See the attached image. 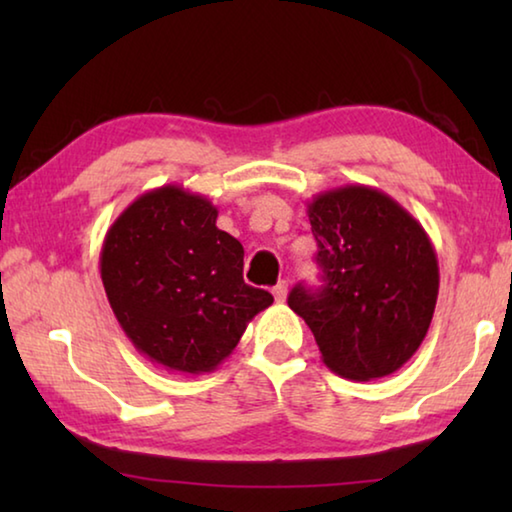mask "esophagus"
<instances>
[{
    "instance_id": "1",
    "label": "esophagus",
    "mask_w": 512,
    "mask_h": 512,
    "mask_svg": "<svg viewBox=\"0 0 512 512\" xmlns=\"http://www.w3.org/2000/svg\"><path fill=\"white\" fill-rule=\"evenodd\" d=\"M287 293H289V284H287V280H280L273 287V296H275V300L277 302H284L287 300Z\"/></svg>"
}]
</instances>
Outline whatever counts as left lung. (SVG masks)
Listing matches in <instances>:
<instances>
[{"instance_id": "1", "label": "left lung", "mask_w": 512, "mask_h": 512, "mask_svg": "<svg viewBox=\"0 0 512 512\" xmlns=\"http://www.w3.org/2000/svg\"><path fill=\"white\" fill-rule=\"evenodd\" d=\"M323 287L298 284L289 307L305 318L336 375H393L427 336L438 300V257L422 225L384 192L345 185L307 203Z\"/></svg>"}]
</instances>
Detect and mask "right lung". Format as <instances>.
I'll use <instances>...</instances> for the list:
<instances>
[{"mask_svg":"<svg viewBox=\"0 0 512 512\" xmlns=\"http://www.w3.org/2000/svg\"><path fill=\"white\" fill-rule=\"evenodd\" d=\"M201 194L164 185L121 212L101 246V282L135 350L203 375L230 357L273 296L244 282V246Z\"/></svg>","mask_w":512,"mask_h":512,"instance_id":"1","label":"right lung"}]
</instances>
